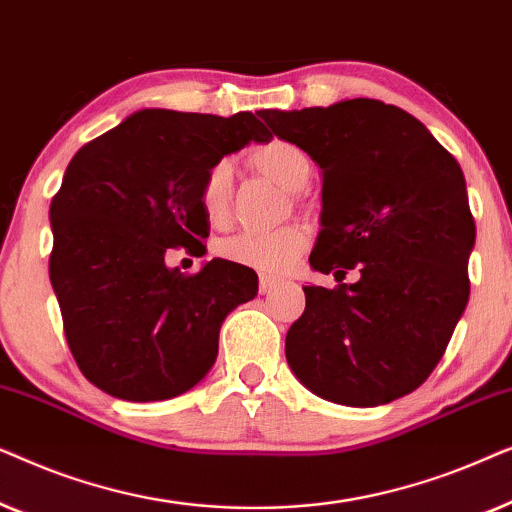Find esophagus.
I'll use <instances>...</instances> for the list:
<instances>
[{"mask_svg":"<svg viewBox=\"0 0 512 512\" xmlns=\"http://www.w3.org/2000/svg\"><path fill=\"white\" fill-rule=\"evenodd\" d=\"M279 286V279H275V277H268V275H261V282H258V291L263 293H270L272 289H277Z\"/></svg>","mask_w":512,"mask_h":512,"instance_id":"34e87169","label":"esophagus"}]
</instances>
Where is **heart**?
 Wrapping results in <instances>:
<instances>
[{
	"label": "heart",
	"mask_w": 512,
	"mask_h": 512,
	"mask_svg": "<svg viewBox=\"0 0 512 512\" xmlns=\"http://www.w3.org/2000/svg\"><path fill=\"white\" fill-rule=\"evenodd\" d=\"M249 163L265 177L282 184L289 191H300L312 177V160L298 144L272 139L249 153ZM233 200V167L228 160H216L200 181L198 202L205 219L212 226H223L230 219ZM307 247V235L300 226L277 230H247L219 244V254L226 261L247 265L265 275H282L291 270Z\"/></svg>",
	"instance_id": "1"
}]
</instances>
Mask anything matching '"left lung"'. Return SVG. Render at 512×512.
<instances>
[{"label": "left lung", "instance_id": "obj_1", "mask_svg": "<svg viewBox=\"0 0 512 512\" xmlns=\"http://www.w3.org/2000/svg\"><path fill=\"white\" fill-rule=\"evenodd\" d=\"M261 118L321 167L310 263L340 282L303 286L286 361L331 403L375 408L410 394L443 359L471 293L464 172L424 123L380 100L265 109ZM349 269L362 277L342 285Z\"/></svg>", "mask_w": 512, "mask_h": 512}]
</instances>
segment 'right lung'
I'll list each match as a JSON object with an SVG mask.
<instances>
[{
	"label": "right lung",
	"instance_id": "obj_1",
	"mask_svg": "<svg viewBox=\"0 0 512 512\" xmlns=\"http://www.w3.org/2000/svg\"><path fill=\"white\" fill-rule=\"evenodd\" d=\"M270 139L261 111L142 109L76 151L51 202L48 275L69 352L97 389L167 401L214 366L223 319L256 296V272L214 258L184 275L165 254L209 235L198 202L209 167Z\"/></svg>",
	"mask_w": 512,
	"mask_h": 512
}]
</instances>
